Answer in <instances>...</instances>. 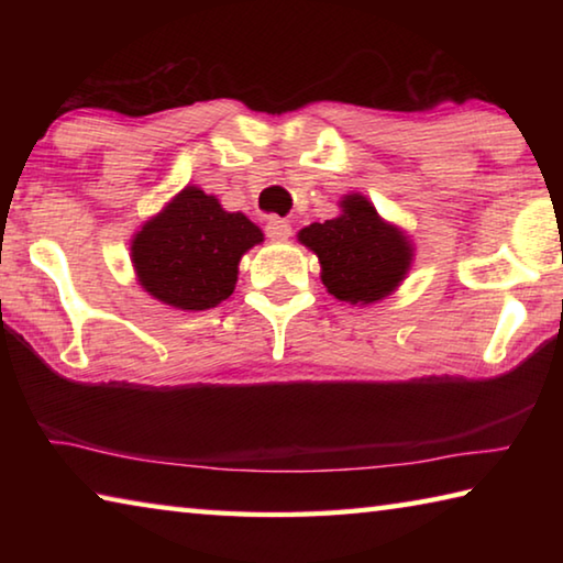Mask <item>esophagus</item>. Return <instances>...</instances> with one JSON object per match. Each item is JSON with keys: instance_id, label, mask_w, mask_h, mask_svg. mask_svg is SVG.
Here are the masks:
<instances>
[{"instance_id": "obj_1", "label": "esophagus", "mask_w": 563, "mask_h": 563, "mask_svg": "<svg viewBox=\"0 0 563 563\" xmlns=\"http://www.w3.org/2000/svg\"><path fill=\"white\" fill-rule=\"evenodd\" d=\"M265 233H268L271 241H288L290 233H292V228H290L288 221H283V218L271 216L268 223H265Z\"/></svg>"}]
</instances>
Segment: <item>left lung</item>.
<instances>
[{
    "instance_id": "8db88e82",
    "label": "left lung",
    "mask_w": 563,
    "mask_h": 563,
    "mask_svg": "<svg viewBox=\"0 0 563 563\" xmlns=\"http://www.w3.org/2000/svg\"><path fill=\"white\" fill-rule=\"evenodd\" d=\"M342 213L325 223H310L298 241L320 261V280L330 295L350 305L387 298L412 265V243L397 225L379 218L365 196L350 194Z\"/></svg>"
}]
</instances>
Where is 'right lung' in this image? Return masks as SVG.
<instances>
[{
  "label": "right lung",
  "mask_w": 563,
  "mask_h": 563,
  "mask_svg": "<svg viewBox=\"0 0 563 563\" xmlns=\"http://www.w3.org/2000/svg\"><path fill=\"white\" fill-rule=\"evenodd\" d=\"M263 231L228 213L216 196L186 186L131 241V263L148 295L178 310H208L235 290L238 263Z\"/></svg>",
  "instance_id": "obj_1"
}]
</instances>
